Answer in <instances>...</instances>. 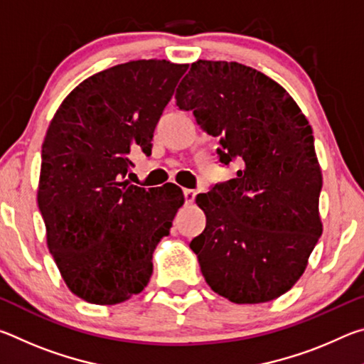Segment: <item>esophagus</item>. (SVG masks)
Segmentation results:
<instances>
[{"label": "esophagus", "mask_w": 364, "mask_h": 364, "mask_svg": "<svg viewBox=\"0 0 364 364\" xmlns=\"http://www.w3.org/2000/svg\"><path fill=\"white\" fill-rule=\"evenodd\" d=\"M183 194H184V199H186V204H193L194 197H196V191H193V189H184Z\"/></svg>", "instance_id": "34e87169"}]
</instances>
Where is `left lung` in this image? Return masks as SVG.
Masks as SVG:
<instances>
[{
    "instance_id": "left-lung-1",
    "label": "left lung",
    "mask_w": 364,
    "mask_h": 364,
    "mask_svg": "<svg viewBox=\"0 0 364 364\" xmlns=\"http://www.w3.org/2000/svg\"><path fill=\"white\" fill-rule=\"evenodd\" d=\"M176 106L217 136L237 176L197 196L207 225L189 247L213 292L234 304L281 297L300 279L323 232V175L313 132L274 80L226 60H197Z\"/></svg>"
}]
</instances>
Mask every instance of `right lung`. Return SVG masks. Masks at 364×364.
<instances>
[{
	"label": "right lung",
	"instance_id": "add662e5",
	"mask_svg": "<svg viewBox=\"0 0 364 364\" xmlns=\"http://www.w3.org/2000/svg\"><path fill=\"white\" fill-rule=\"evenodd\" d=\"M186 70L165 59L110 67L72 90L49 123L38 183L46 244L67 287L88 304L143 291L152 252L184 204L175 184L146 191L123 178L133 151H151Z\"/></svg>",
	"mask_w": 364,
	"mask_h": 364
}]
</instances>
